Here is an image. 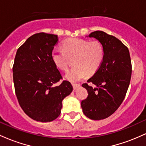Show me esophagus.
Segmentation results:
<instances>
[{
  "label": "esophagus",
  "instance_id": "obj_1",
  "mask_svg": "<svg viewBox=\"0 0 146 146\" xmlns=\"http://www.w3.org/2000/svg\"><path fill=\"white\" fill-rule=\"evenodd\" d=\"M72 86L73 87V89L75 90L77 89L78 87L80 86V84H72Z\"/></svg>",
  "mask_w": 146,
  "mask_h": 146
}]
</instances>
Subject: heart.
Segmentation results:
<instances>
[{
	"label": "heart",
	"instance_id": "1",
	"mask_svg": "<svg viewBox=\"0 0 146 146\" xmlns=\"http://www.w3.org/2000/svg\"><path fill=\"white\" fill-rule=\"evenodd\" d=\"M63 49L54 48L51 59L60 69L66 71L69 58L75 57V66L66 72V78L71 82L83 80L87 73L93 74L100 66L104 56L103 45L98 40L88 41L81 38H70L62 43Z\"/></svg>",
	"mask_w": 146,
	"mask_h": 146
}]
</instances>
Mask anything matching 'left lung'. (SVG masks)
I'll use <instances>...</instances> for the list:
<instances>
[{
	"instance_id": "1",
	"label": "left lung",
	"mask_w": 146,
	"mask_h": 146,
	"mask_svg": "<svg viewBox=\"0 0 146 146\" xmlns=\"http://www.w3.org/2000/svg\"><path fill=\"white\" fill-rule=\"evenodd\" d=\"M88 37L102 43L104 56L98 71L87 81L90 84H82L88 95L81 107L90 119L101 120L113 115L124 100L131 78V60L128 47L115 36L96 31Z\"/></svg>"
}]
</instances>
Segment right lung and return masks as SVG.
I'll list each match as a JSON object with an SVG mask.
<instances>
[{"label":"right lung","instance_id":"obj_1","mask_svg":"<svg viewBox=\"0 0 146 146\" xmlns=\"http://www.w3.org/2000/svg\"><path fill=\"white\" fill-rule=\"evenodd\" d=\"M57 35L38 33L29 37L16 52L13 79L18 103L26 115L38 121H51L60 115L62 100L71 94L68 81L62 79L51 59Z\"/></svg>","mask_w":146,"mask_h":146}]
</instances>
